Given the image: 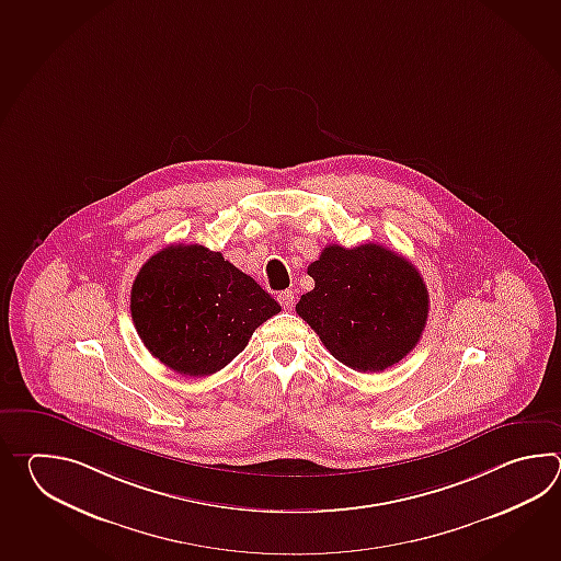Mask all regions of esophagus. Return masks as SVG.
Returning <instances> with one entry per match:
<instances>
[{"instance_id": "esophagus-1", "label": "esophagus", "mask_w": 561, "mask_h": 561, "mask_svg": "<svg viewBox=\"0 0 561 561\" xmlns=\"http://www.w3.org/2000/svg\"><path fill=\"white\" fill-rule=\"evenodd\" d=\"M295 290H283L280 295H278V302L285 307L286 310H293L295 307Z\"/></svg>"}]
</instances>
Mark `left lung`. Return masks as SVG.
Wrapping results in <instances>:
<instances>
[{"mask_svg": "<svg viewBox=\"0 0 561 561\" xmlns=\"http://www.w3.org/2000/svg\"><path fill=\"white\" fill-rule=\"evenodd\" d=\"M314 288L297 312L336 360L377 373L407 357L430 314V293L417 268L381 244H329L307 271Z\"/></svg>", "mask_w": 561, "mask_h": 561, "instance_id": "obj_1", "label": "left lung"}]
</instances>
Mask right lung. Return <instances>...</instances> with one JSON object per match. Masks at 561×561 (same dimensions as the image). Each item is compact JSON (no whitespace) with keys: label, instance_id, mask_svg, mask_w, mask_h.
Returning <instances> with one entry per match:
<instances>
[{"label":"right lung","instance_id":"1","mask_svg":"<svg viewBox=\"0 0 561 561\" xmlns=\"http://www.w3.org/2000/svg\"><path fill=\"white\" fill-rule=\"evenodd\" d=\"M131 321L146 348L180 375L225 369L252 333L280 312L254 278L203 244H170L142 264Z\"/></svg>","mask_w":561,"mask_h":561}]
</instances>
